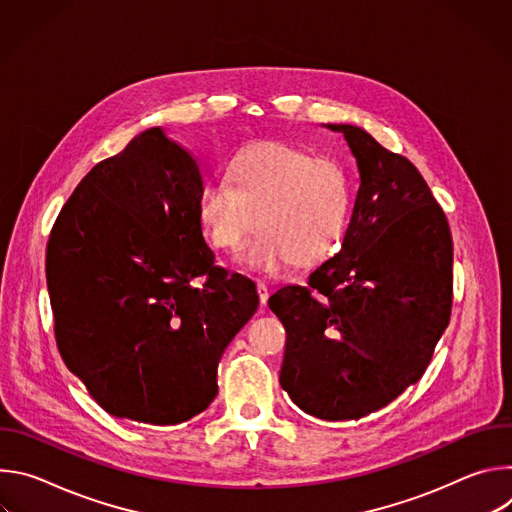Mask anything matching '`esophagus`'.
Returning a JSON list of instances; mask_svg holds the SVG:
<instances>
[{"instance_id":"1","label":"esophagus","mask_w":512,"mask_h":512,"mask_svg":"<svg viewBox=\"0 0 512 512\" xmlns=\"http://www.w3.org/2000/svg\"><path fill=\"white\" fill-rule=\"evenodd\" d=\"M257 294H259V302L261 306H267V300H269V287L265 283H257Z\"/></svg>"}]
</instances>
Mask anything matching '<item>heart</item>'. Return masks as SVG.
Returning <instances> with one entry per match:
<instances>
[{
  "instance_id": "1",
  "label": "heart",
  "mask_w": 512,
  "mask_h": 512,
  "mask_svg": "<svg viewBox=\"0 0 512 512\" xmlns=\"http://www.w3.org/2000/svg\"><path fill=\"white\" fill-rule=\"evenodd\" d=\"M227 178L200 188L198 221L218 251L239 249L257 225L241 255L247 267L275 271L289 261L316 265L344 239L352 190L338 162L263 141L231 160Z\"/></svg>"
}]
</instances>
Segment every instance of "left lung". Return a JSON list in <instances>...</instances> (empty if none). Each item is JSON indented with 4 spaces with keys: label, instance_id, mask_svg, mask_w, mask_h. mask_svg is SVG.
I'll return each instance as SVG.
<instances>
[{
    "label": "left lung",
    "instance_id": "1",
    "mask_svg": "<svg viewBox=\"0 0 512 512\" xmlns=\"http://www.w3.org/2000/svg\"><path fill=\"white\" fill-rule=\"evenodd\" d=\"M344 135L360 188L342 249L306 285L269 298L285 328L279 373L302 411L360 419L415 385L450 324L454 245L419 170L356 125Z\"/></svg>",
    "mask_w": 512,
    "mask_h": 512
}]
</instances>
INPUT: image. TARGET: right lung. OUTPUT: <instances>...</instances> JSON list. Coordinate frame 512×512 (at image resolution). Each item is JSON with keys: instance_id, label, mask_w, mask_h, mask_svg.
<instances>
[{"instance_id": "right-lung-1", "label": "right lung", "mask_w": 512, "mask_h": 512, "mask_svg": "<svg viewBox=\"0 0 512 512\" xmlns=\"http://www.w3.org/2000/svg\"><path fill=\"white\" fill-rule=\"evenodd\" d=\"M200 188L196 158L145 129L81 180L50 231L58 352L115 417L176 425L204 411L218 360L259 306L249 277L214 265Z\"/></svg>"}]
</instances>
